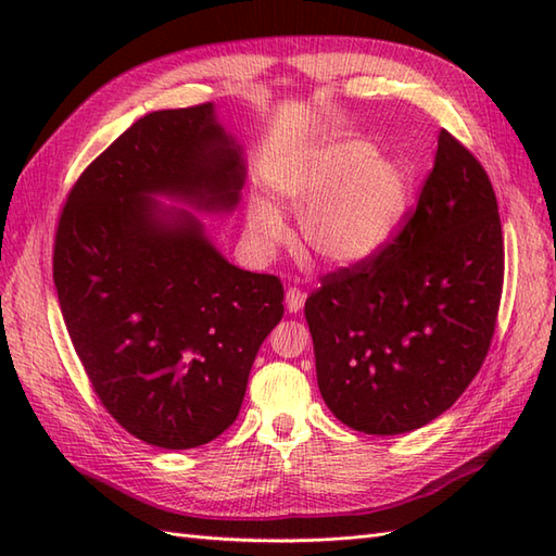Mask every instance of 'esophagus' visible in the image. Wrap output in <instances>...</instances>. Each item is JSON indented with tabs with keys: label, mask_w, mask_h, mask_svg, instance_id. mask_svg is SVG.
<instances>
[{
	"label": "esophagus",
	"mask_w": 556,
	"mask_h": 556,
	"mask_svg": "<svg viewBox=\"0 0 556 556\" xmlns=\"http://www.w3.org/2000/svg\"><path fill=\"white\" fill-rule=\"evenodd\" d=\"M305 303V293L299 289H289L287 291V311L289 313H301Z\"/></svg>",
	"instance_id": "1"
}]
</instances>
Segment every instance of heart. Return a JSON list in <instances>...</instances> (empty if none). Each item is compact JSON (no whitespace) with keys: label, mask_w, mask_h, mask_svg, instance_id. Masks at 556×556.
I'll use <instances>...</instances> for the list:
<instances>
[{"label":"heart","mask_w":556,"mask_h":556,"mask_svg":"<svg viewBox=\"0 0 556 556\" xmlns=\"http://www.w3.org/2000/svg\"><path fill=\"white\" fill-rule=\"evenodd\" d=\"M277 198L299 212L301 241L325 265H365L404 222L410 205V172L382 157L372 140L327 138L291 152L269 179ZM245 229L257 255H271L289 239L279 210L253 198Z\"/></svg>","instance_id":"heart-1"}]
</instances>
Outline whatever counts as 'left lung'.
Instances as JSON below:
<instances>
[{
	"label": "left lung",
	"mask_w": 556,
	"mask_h": 556,
	"mask_svg": "<svg viewBox=\"0 0 556 556\" xmlns=\"http://www.w3.org/2000/svg\"><path fill=\"white\" fill-rule=\"evenodd\" d=\"M502 279L492 184L442 131L416 212L394 243L325 277L305 301L329 410L365 434H404L442 416L488 356Z\"/></svg>",
	"instance_id": "8db88e82"
}]
</instances>
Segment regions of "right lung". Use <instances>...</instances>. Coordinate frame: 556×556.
Segmentation results:
<instances>
[{"label": "right lung", "mask_w": 556, "mask_h": 556, "mask_svg": "<svg viewBox=\"0 0 556 556\" xmlns=\"http://www.w3.org/2000/svg\"><path fill=\"white\" fill-rule=\"evenodd\" d=\"M243 184V148L215 104L160 110L80 174L59 217L68 337L104 408L152 446L193 448L227 430L285 315L281 281L231 265L195 215H229Z\"/></svg>", "instance_id": "1"}]
</instances>
